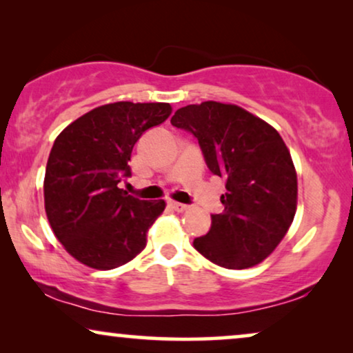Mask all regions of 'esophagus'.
I'll return each mask as SVG.
<instances>
[{
    "label": "esophagus",
    "instance_id": "esophagus-1",
    "mask_svg": "<svg viewBox=\"0 0 353 353\" xmlns=\"http://www.w3.org/2000/svg\"><path fill=\"white\" fill-rule=\"evenodd\" d=\"M168 205L172 207L173 210H176V212H185L186 209H188V205L186 204H181V202H175V201H170L168 202Z\"/></svg>",
    "mask_w": 353,
    "mask_h": 353
}]
</instances>
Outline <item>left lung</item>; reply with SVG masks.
<instances>
[{
    "label": "left lung",
    "mask_w": 353,
    "mask_h": 353,
    "mask_svg": "<svg viewBox=\"0 0 353 353\" xmlns=\"http://www.w3.org/2000/svg\"><path fill=\"white\" fill-rule=\"evenodd\" d=\"M170 122L197 139L207 168L225 180V210L210 215L194 249L230 270L260 263L296 215L297 175L283 138L248 110L215 101L178 109Z\"/></svg>",
    "instance_id": "obj_1"
}]
</instances>
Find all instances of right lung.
I'll return each instance as SVG.
<instances>
[{
	"mask_svg": "<svg viewBox=\"0 0 353 353\" xmlns=\"http://www.w3.org/2000/svg\"><path fill=\"white\" fill-rule=\"evenodd\" d=\"M167 103L105 104L56 138L45 173V209L56 238L79 262L112 270L146 248V233L165 209L120 188L132 176L133 146L165 122Z\"/></svg>",
	"mask_w": 353,
	"mask_h": 353,
	"instance_id": "right-lung-1",
	"label": "right lung"
}]
</instances>
